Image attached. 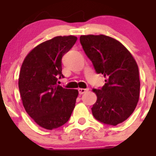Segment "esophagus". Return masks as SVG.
Here are the masks:
<instances>
[{
    "label": "esophagus",
    "mask_w": 156,
    "mask_h": 156,
    "mask_svg": "<svg viewBox=\"0 0 156 156\" xmlns=\"http://www.w3.org/2000/svg\"><path fill=\"white\" fill-rule=\"evenodd\" d=\"M88 90H89L88 88H79V89H78V91H79L80 94H83L86 93Z\"/></svg>",
    "instance_id": "1"
}]
</instances>
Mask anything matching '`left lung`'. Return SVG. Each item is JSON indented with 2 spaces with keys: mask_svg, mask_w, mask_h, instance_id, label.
Wrapping results in <instances>:
<instances>
[{
  "mask_svg": "<svg viewBox=\"0 0 156 156\" xmlns=\"http://www.w3.org/2000/svg\"><path fill=\"white\" fill-rule=\"evenodd\" d=\"M80 41L96 73L106 79L102 87L93 90L98 98L92 114L99 122L116 126L133 113L138 102L140 80L136 61L120 42L108 36H81Z\"/></svg>",
  "mask_w": 156,
  "mask_h": 156,
  "instance_id": "obj_1",
  "label": "left lung"
}]
</instances>
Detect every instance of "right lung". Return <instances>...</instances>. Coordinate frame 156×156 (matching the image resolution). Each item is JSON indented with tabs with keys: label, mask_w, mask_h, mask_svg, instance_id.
<instances>
[{
	"label": "right lung",
	"mask_w": 156,
	"mask_h": 156,
	"mask_svg": "<svg viewBox=\"0 0 156 156\" xmlns=\"http://www.w3.org/2000/svg\"><path fill=\"white\" fill-rule=\"evenodd\" d=\"M74 36L56 37L37 45L27 55L19 73V88L25 109L41 127L53 129L68 122L78 90L57 84L62 58L75 44Z\"/></svg>",
	"instance_id": "1"
}]
</instances>
